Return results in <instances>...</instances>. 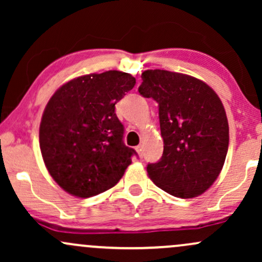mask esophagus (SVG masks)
I'll list each match as a JSON object with an SVG mask.
<instances>
[{"label": "esophagus", "mask_w": 262, "mask_h": 262, "mask_svg": "<svg viewBox=\"0 0 262 262\" xmlns=\"http://www.w3.org/2000/svg\"><path fill=\"white\" fill-rule=\"evenodd\" d=\"M135 150H137L140 158H143V145H138L137 148H135Z\"/></svg>", "instance_id": "esophagus-1"}]
</instances>
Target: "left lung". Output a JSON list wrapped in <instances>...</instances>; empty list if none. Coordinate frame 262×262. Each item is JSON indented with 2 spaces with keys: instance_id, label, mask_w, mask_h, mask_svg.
<instances>
[{
  "instance_id": "left-lung-1",
  "label": "left lung",
  "mask_w": 262,
  "mask_h": 262,
  "mask_svg": "<svg viewBox=\"0 0 262 262\" xmlns=\"http://www.w3.org/2000/svg\"><path fill=\"white\" fill-rule=\"evenodd\" d=\"M139 93L159 103L164 152L146 167L151 181L171 196L193 198L217 180L229 145L221 98L203 81L167 70L141 74Z\"/></svg>"
}]
</instances>
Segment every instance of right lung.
Returning a JSON list of instances; mask_svg holds the SVG:
<instances>
[{
  "mask_svg": "<svg viewBox=\"0 0 262 262\" xmlns=\"http://www.w3.org/2000/svg\"><path fill=\"white\" fill-rule=\"evenodd\" d=\"M135 85L130 74L110 70L64 83L52 96L39 127V145L54 181L75 197L112 188L132 164L116 103Z\"/></svg>",
  "mask_w": 262,
  "mask_h": 262,
  "instance_id": "add662e5",
  "label": "right lung"
}]
</instances>
